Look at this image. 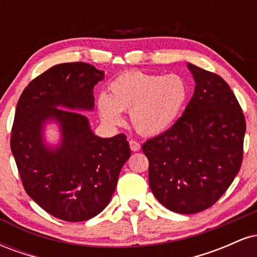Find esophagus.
<instances>
[{"label": "esophagus", "instance_id": "obj_1", "mask_svg": "<svg viewBox=\"0 0 257 257\" xmlns=\"http://www.w3.org/2000/svg\"><path fill=\"white\" fill-rule=\"evenodd\" d=\"M129 146H131L132 151H134V152H137V151H139V150L141 149L140 144L137 143V141H135V140H131V141H129Z\"/></svg>", "mask_w": 257, "mask_h": 257}]
</instances>
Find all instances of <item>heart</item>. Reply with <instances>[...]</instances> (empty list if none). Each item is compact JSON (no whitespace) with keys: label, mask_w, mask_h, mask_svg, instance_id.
Segmentation results:
<instances>
[{"label":"heart","mask_w":257,"mask_h":257,"mask_svg":"<svg viewBox=\"0 0 257 257\" xmlns=\"http://www.w3.org/2000/svg\"><path fill=\"white\" fill-rule=\"evenodd\" d=\"M108 94L96 100L102 122L108 126L123 123L120 112H129L139 134L159 135L178 120L187 100V85L178 75H151L138 70L119 73L107 85Z\"/></svg>","instance_id":"obj_1"}]
</instances>
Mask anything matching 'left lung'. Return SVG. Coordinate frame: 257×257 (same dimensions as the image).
<instances>
[{
    "label": "left lung",
    "instance_id": "8db88e82",
    "mask_svg": "<svg viewBox=\"0 0 257 257\" xmlns=\"http://www.w3.org/2000/svg\"><path fill=\"white\" fill-rule=\"evenodd\" d=\"M194 93L169 131L143 145L152 193L167 209L196 214L226 192L243 159L245 118L229 85L187 64Z\"/></svg>",
    "mask_w": 257,
    "mask_h": 257
}]
</instances>
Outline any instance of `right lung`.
I'll use <instances>...</instances> for the list:
<instances>
[{
	"instance_id": "obj_1",
	"label": "right lung",
	"mask_w": 257,
	"mask_h": 257,
	"mask_svg": "<svg viewBox=\"0 0 257 257\" xmlns=\"http://www.w3.org/2000/svg\"><path fill=\"white\" fill-rule=\"evenodd\" d=\"M104 77L89 64L55 65L29 83L17 104L11 150L26 193L69 222L104 210L131 157L124 134L100 138L81 113L94 108L93 89ZM51 122L59 128L57 146L44 134Z\"/></svg>"
}]
</instances>
